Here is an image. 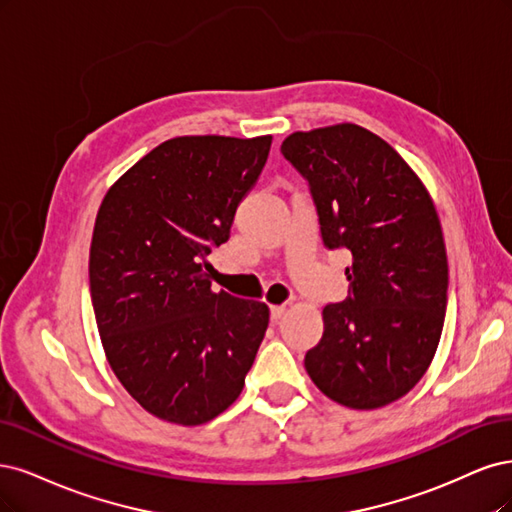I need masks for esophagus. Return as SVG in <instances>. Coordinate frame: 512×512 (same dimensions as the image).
I'll return each instance as SVG.
<instances>
[{
  "label": "esophagus",
  "instance_id": "34e87169",
  "mask_svg": "<svg viewBox=\"0 0 512 512\" xmlns=\"http://www.w3.org/2000/svg\"><path fill=\"white\" fill-rule=\"evenodd\" d=\"M270 312H272V319H274V321H278V319H283V317H285L287 306H285V304H276V306H272V308H270Z\"/></svg>",
  "mask_w": 512,
  "mask_h": 512
}]
</instances>
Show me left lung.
<instances>
[{"label": "left lung", "mask_w": 512, "mask_h": 512, "mask_svg": "<svg viewBox=\"0 0 512 512\" xmlns=\"http://www.w3.org/2000/svg\"><path fill=\"white\" fill-rule=\"evenodd\" d=\"M280 153L308 180L323 244L351 253L349 298L323 308L306 372L342 406H387L430 368L447 312L432 197L395 148L355 123L295 131Z\"/></svg>", "instance_id": "1"}]
</instances>
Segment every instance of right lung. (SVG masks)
Returning <instances> with one entry per match:
<instances>
[{
	"label": "right lung",
	"mask_w": 512,
	"mask_h": 512,
	"mask_svg": "<svg viewBox=\"0 0 512 512\" xmlns=\"http://www.w3.org/2000/svg\"><path fill=\"white\" fill-rule=\"evenodd\" d=\"M272 136H180L114 183L97 210L89 285L108 364L144 410L202 425L244 387L270 310L212 291L208 255L229 238Z\"/></svg>",
	"instance_id": "obj_1"
}]
</instances>
